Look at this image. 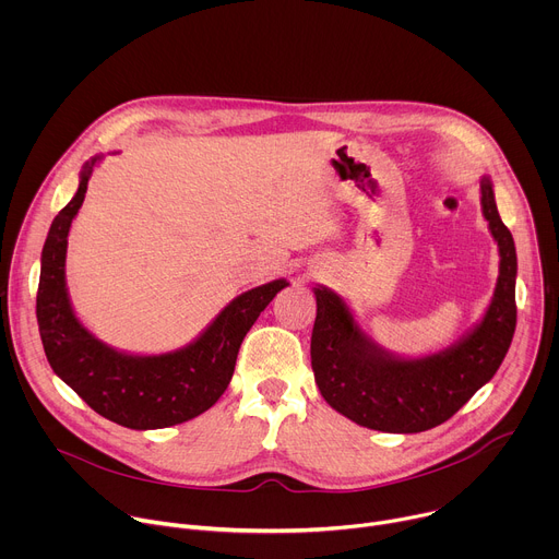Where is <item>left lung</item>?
<instances>
[{
	"label": "left lung",
	"instance_id": "left-lung-1",
	"mask_svg": "<svg viewBox=\"0 0 559 559\" xmlns=\"http://www.w3.org/2000/svg\"><path fill=\"white\" fill-rule=\"evenodd\" d=\"M480 205L498 243L500 274L480 321L447 349L418 358L393 354L360 328L341 294L325 285L313 287V378L328 405L352 423L384 433L433 429L500 369L518 318V254L489 175L480 179Z\"/></svg>",
	"mask_w": 559,
	"mask_h": 559
}]
</instances>
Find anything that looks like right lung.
<instances>
[{"label": "right lung", "instance_id": "add662e5", "mask_svg": "<svg viewBox=\"0 0 559 559\" xmlns=\"http://www.w3.org/2000/svg\"><path fill=\"white\" fill-rule=\"evenodd\" d=\"M102 158L95 154L84 164L74 197L48 229L37 289L39 336L52 371L99 416L136 431L175 427L201 416L223 395L246 334L289 283L276 278L236 296L192 343L175 352L132 354L99 341L74 313L66 252L70 225Z\"/></svg>", "mask_w": 559, "mask_h": 559}]
</instances>
